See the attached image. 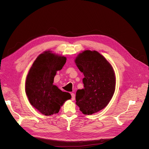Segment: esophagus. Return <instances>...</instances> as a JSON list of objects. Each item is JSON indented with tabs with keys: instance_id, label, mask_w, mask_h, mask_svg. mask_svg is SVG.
I'll use <instances>...</instances> for the list:
<instances>
[{
	"instance_id": "34e87169",
	"label": "esophagus",
	"mask_w": 149,
	"mask_h": 149,
	"mask_svg": "<svg viewBox=\"0 0 149 149\" xmlns=\"http://www.w3.org/2000/svg\"><path fill=\"white\" fill-rule=\"evenodd\" d=\"M71 97H72V100H75V95L74 93H71Z\"/></svg>"
}]
</instances>
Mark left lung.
Wrapping results in <instances>:
<instances>
[{
  "mask_svg": "<svg viewBox=\"0 0 149 149\" xmlns=\"http://www.w3.org/2000/svg\"><path fill=\"white\" fill-rule=\"evenodd\" d=\"M75 62L84 76V88L76 92V104L85 115L96 113L104 109L113 97L115 89L113 70L96 51H83Z\"/></svg>",
  "mask_w": 149,
  "mask_h": 149,
  "instance_id": "obj_1",
  "label": "left lung"
}]
</instances>
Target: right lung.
Segmentation results:
<instances>
[{"label":"right lung","instance_id":"1","mask_svg":"<svg viewBox=\"0 0 149 149\" xmlns=\"http://www.w3.org/2000/svg\"><path fill=\"white\" fill-rule=\"evenodd\" d=\"M66 61V57L46 51L38 56L27 75L25 91L28 100L45 115L58 113L65 101L71 98L69 93L53 84L57 71L62 69Z\"/></svg>","mask_w":149,"mask_h":149}]
</instances>
